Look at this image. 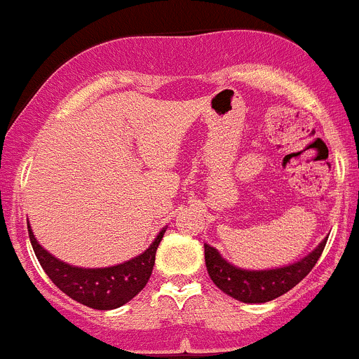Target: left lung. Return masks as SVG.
I'll return each instance as SVG.
<instances>
[{
	"mask_svg": "<svg viewBox=\"0 0 359 359\" xmlns=\"http://www.w3.org/2000/svg\"><path fill=\"white\" fill-rule=\"evenodd\" d=\"M324 240L313 252L302 258L301 262L292 263L288 267L272 269V271H242L226 262L217 252V249L205 244V262L212 281L224 294L242 302H267L301 283L315 267L325 248Z\"/></svg>",
	"mask_w": 359,
	"mask_h": 359,
	"instance_id": "left-lung-1",
	"label": "left lung"
}]
</instances>
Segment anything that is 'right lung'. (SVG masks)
Returning <instances> with one entry per match:
<instances>
[{
	"mask_svg": "<svg viewBox=\"0 0 359 359\" xmlns=\"http://www.w3.org/2000/svg\"><path fill=\"white\" fill-rule=\"evenodd\" d=\"M163 233L165 229L158 233L147 251L130 262L107 269H78L42 249L28 226L32 248L49 279L69 297L94 310H114L123 306L146 287Z\"/></svg>",
	"mask_w": 359,
	"mask_h": 359,
	"instance_id": "1",
	"label": "right lung"
}]
</instances>
